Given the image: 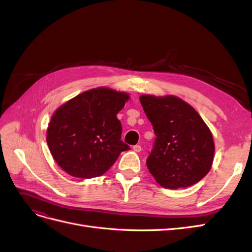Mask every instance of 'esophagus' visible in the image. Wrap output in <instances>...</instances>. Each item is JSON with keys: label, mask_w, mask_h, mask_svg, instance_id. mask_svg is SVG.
I'll return each instance as SVG.
<instances>
[{"label": "esophagus", "mask_w": 252, "mask_h": 252, "mask_svg": "<svg viewBox=\"0 0 252 252\" xmlns=\"http://www.w3.org/2000/svg\"><path fill=\"white\" fill-rule=\"evenodd\" d=\"M132 149L135 151V152H140L142 150V147L140 146V145H134V146L132 147Z\"/></svg>", "instance_id": "obj_1"}]
</instances>
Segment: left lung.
Segmentation results:
<instances>
[{
	"instance_id": "8db88e82",
	"label": "left lung",
	"mask_w": 252,
	"mask_h": 252,
	"mask_svg": "<svg viewBox=\"0 0 252 252\" xmlns=\"http://www.w3.org/2000/svg\"><path fill=\"white\" fill-rule=\"evenodd\" d=\"M140 101L157 136L147 167L158 184L178 189L201 181L212 166L215 142L200 114L171 94H143Z\"/></svg>"
}]
</instances>
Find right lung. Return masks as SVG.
Segmentation results:
<instances>
[{"mask_svg":"<svg viewBox=\"0 0 252 252\" xmlns=\"http://www.w3.org/2000/svg\"><path fill=\"white\" fill-rule=\"evenodd\" d=\"M130 98L124 91L97 87L70 98L52 114L46 140L58 165L74 178L104 174L122 151L118 112Z\"/></svg>","mask_w":252,"mask_h":252,"instance_id":"obj_1","label":"right lung"}]
</instances>
